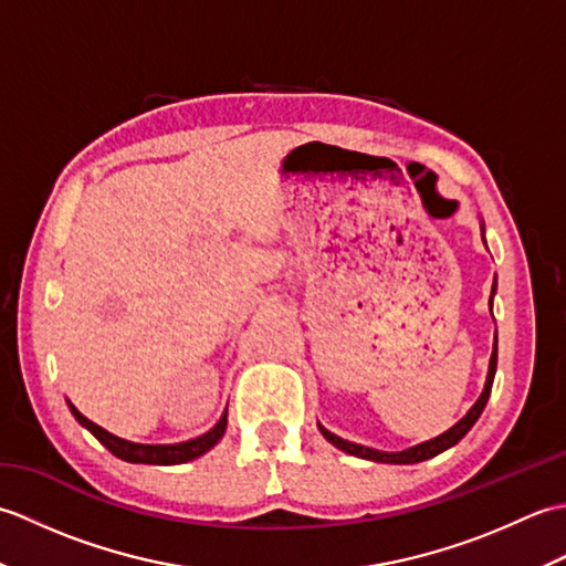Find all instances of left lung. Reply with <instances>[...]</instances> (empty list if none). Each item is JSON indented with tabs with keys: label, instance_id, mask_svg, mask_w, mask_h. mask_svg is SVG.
<instances>
[{
	"label": "left lung",
	"instance_id": "left-lung-1",
	"mask_svg": "<svg viewBox=\"0 0 566 566\" xmlns=\"http://www.w3.org/2000/svg\"><path fill=\"white\" fill-rule=\"evenodd\" d=\"M494 292H496V282H494V290H491V298H494ZM491 298H489V306H491ZM494 375H496V343H494V353H491V359H489V375H486V384H484V391L482 396H479L476 403L469 408L467 416L462 420H457V423L444 430L442 436L432 438L428 442H420V444H413V448L408 450H401V452H381V450H371V448H365V444H357V442H350V440H343L335 436V432L326 430L321 423H318V430L323 432V438H326L328 442H333L335 448L347 452V454H355V457H363V460H371V462H387V464H416V462H423V460H430V457H436L440 452H444L448 448H452V444L460 442L469 428H472L476 423V418L482 416L484 406L489 401V394H491V384H494Z\"/></svg>",
	"mask_w": 566,
	"mask_h": 566
}]
</instances>
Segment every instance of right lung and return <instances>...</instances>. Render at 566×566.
<instances>
[{
	"instance_id": "obj_1",
	"label": "right lung",
	"mask_w": 566,
	"mask_h": 566,
	"mask_svg": "<svg viewBox=\"0 0 566 566\" xmlns=\"http://www.w3.org/2000/svg\"><path fill=\"white\" fill-rule=\"evenodd\" d=\"M70 406L72 416L77 418V423L87 428L94 438H97L106 450L112 454H116L118 460L124 462H134V464H182L189 460H197L203 452H209L216 442L223 438L226 426H228V413L223 411V416L219 418V423H216L209 432H203V436L195 438V440H187V442H175V444H143V442H130L124 438H116L112 436L109 430H104L102 426L92 423L90 418H84L75 406Z\"/></svg>"
}]
</instances>
